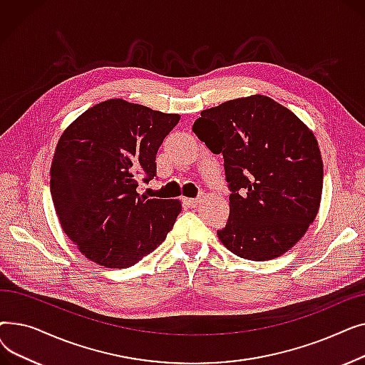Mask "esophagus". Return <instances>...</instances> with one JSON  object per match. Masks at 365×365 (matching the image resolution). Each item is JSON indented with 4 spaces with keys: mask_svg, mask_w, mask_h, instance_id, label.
Instances as JSON below:
<instances>
[{
    "mask_svg": "<svg viewBox=\"0 0 365 365\" xmlns=\"http://www.w3.org/2000/svg\"><path fill=\"white\" fill-rule=\"evenodd\" d=\"M183 202L187 204L189 207H195L197 204L201 202V197H198V198H183Z\"/></svg>",
    "mask_w": 365,
    "mask_h": 365,
    "instance_id": "1",
    "label": "esophagus"
}]
</instances>
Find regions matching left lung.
I'll return each instance as SVG.
<instances>
[{"label":"left lung","instance_id":"1","mask_svg":"<svg viewBox=\"0 0 365 365\" xmlns=\"http://www.w3.org/2000/svg\"><path fill=\"white\" fill-rule=\"evenodd\" d=\"M194 133L222 153L229 219L217 237L238 257H279L315 220L324 167L312 130L294 112L263 94L204 109Z\"/></svg>","mask_w":365,"mask_h":365}]
</instances>
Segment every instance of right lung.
Masks as SVG:
<instances>
[{"instance_id":"add662e5","label":"right lung","mask_w":365,"mask_h":365,"mask_svg":"<svg viewBox=\"0 0 365 365\" xmlns=\"http://www.w3.org/2000/svg\"><path fill=\"white\" fill-rule=\"evenodd\" d=\"M179 120V113L109 99L62 133L50 168L51 198L65 234L88 260L124 269L171 231L182 202L148 200L136 187L157 175L158 148Z\"/></svg>"}]
</instances>
